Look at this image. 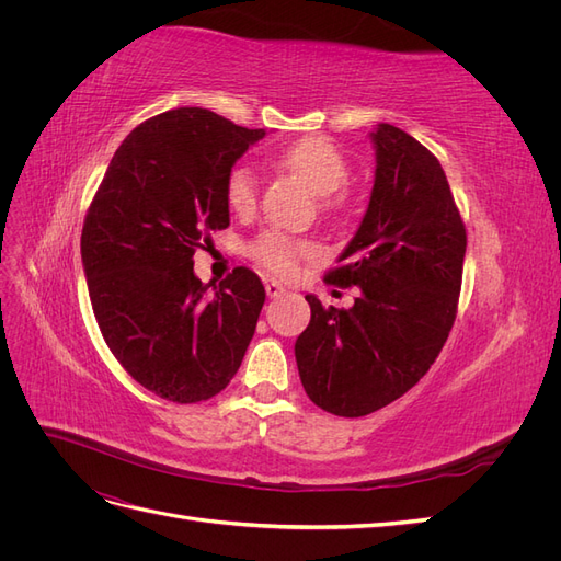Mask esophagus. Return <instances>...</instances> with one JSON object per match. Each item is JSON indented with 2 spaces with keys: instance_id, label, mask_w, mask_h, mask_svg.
Segmentation results:
<instances>
[{
  "instance_id": "34e87169",
  "label": "esophagus",
  "mask_w": 561,
  "mask_h": 561,
  "mask_svg": "<svg viewBox=\"0 0 561 561\" xmlns=\"http://www.w3.org/2000/svg\"><path fill=\"white\" fill-rule=\"evenodd\" d=\"M283 293H285V287H283L280 283H276V280H266V295H268L271 299L280 297Z\"/></svg>"
}]
</instances>
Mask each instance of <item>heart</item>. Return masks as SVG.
I'll list each match as a JSON object with an SVG mask.
<instances>
[{
	"instance_id": "b5f03b06",
	"label": "heart",
	"mask_w": 561,
	"mask_h": 561,
	"mask_svg": "<svg viewBox=\"0 0 561 561\" xmlns=\"http://www.w3.org/2000/svg\"><path fill=\"white\" fill-rule=\"evenodd\" d=\"M278 163L297 175L316 196H322V213L334 215L342 208V194H336L351 178L348 161L344 159L330 140L325 138H304L278 154ZM225 201L227 206L239 213L250 215L257 208V178L248 165H233L225 178ZM250 257L276 276H293L299 262L311 254V243L295 239L290 233L278 229L260 231L248 245Z\"/></svg>"
}]
</instances>
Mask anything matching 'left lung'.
<instances>
[{"label": "left lung", "mask_w": 561, "mask_h": 561, "mask_svg": "<svg viewBox=\"0 0 561 561\" xmlns=\"http://www.w3.org/2000/svg\"><path fill=\"white\" fill-rule=\"evenodd\" d=\"M371 140L369 208L322 278L360 295L351 309L307 295L311 322L295 344L307 396L346 419L381 410L431 369L458 313L466 257L463 217L433 151L390 124Z\"/></svg>", "instance_id": "obj_1"}]
</instances>
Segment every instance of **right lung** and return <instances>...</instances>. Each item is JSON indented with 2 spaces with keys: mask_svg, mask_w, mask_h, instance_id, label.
<instances>
[{
  "mask_svg": "<svg viewBox=\"0 0 561 561\" xmlns=\"http://www.w3.org/2000/svg\"><path fill=\"white\" fill-rule=\"evenodd\" d=\"M262 128L201 107L147 118L114 151L87 210L81 260L98 328L114 358L151 393L208 400L241 367L264 285L236 266L208 295L194 252L229 227L225 178Z\"/></svg>",
  "mask_w": 561,
  "mask_h": 561,
  "instance_id": "right-lung-1",
  "label": "right lung"
}]
</instances>
